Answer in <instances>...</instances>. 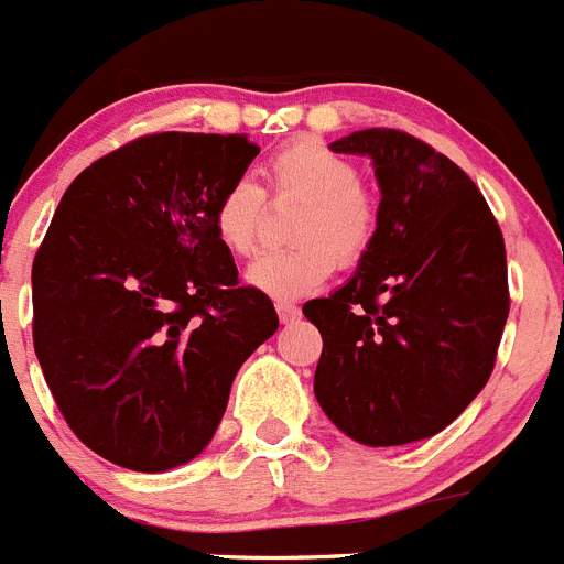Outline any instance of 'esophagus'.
I'll return each mask as SVG.
<instances>
[{
	"mask_svg": "<svg viewBox=\"0 0 564 564\" xmlns=\"http://www.w3.org/2000/svg\"><path fill=\"white\" fill-rule=\"evenodd\" d=\"M276 313H279V318H282V325H288V322H296L299 318V307L293 305V302H285V299H279L276 302Z\"/></svg>",
	"mask_w": 564,
	"mask_h": 564,
	"instance_id": "obj_1",
	"label": "esophagus"
}]
</instances>
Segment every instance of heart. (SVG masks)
I'll return each instance as SVG.
<instances>
[{
	"mask_svg": "<svg viewBox=\"0 0 564 564\" xmlns=\"http://www.w3.org/2000/svg\"><path fill=\"white\" fill-rule=\"evenodd\" d=\"M273 197L302 200L291 237L296 246L259 253L248 265V285L273 299L311 293L336 268L356 265L378 234V203L361 186L358 166L316 138H299L271 154L265 166ZM265 212V194L251 177H237L212 208L217 239L237 257L253 253Z\"/></svg>",
	"mask_w": 564,
	"mask_h": 564,
	"instance_id": "heart-1",
	"label": "heart"
}]
</instances>
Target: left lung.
Segmentation results:
<instances>
[{
	"label": "left lung",
	"mask_w": 564,
	"mask_h": 564,
	"mask_svg": "<svg viewBox=\"0 0 564 564\" xmlns=\"http://www.w3.org/2000/svg\"><path fill=\"white\" fill-rule=\"evenodd\" d=\"M330 149L370 158L381 203L350 282L302 307L325 341L313 390L352 441H423L495 370L511 305L502 231L471 177L412 134L361 129Z\"/></svg>",
	"instance_id": "obj_1"
}]
</instances>
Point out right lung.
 <instances>
[{
	"label": "right lung",
	"instance_id": "right-lung-1",
	"mask_svg": "<svg viewBox=\"0 0 564 564\" xmlns=\"http://www.w3.org/2000/svg\"><path fill=\"white\" fill-rule=\"evenodd\" d=\"M259 154L246 134L158 132L69 183L33 259V347L84 446L132 471L200 455L237 370L279 327L212 226Z\"/></svg>",
	"mask_w": 564,
	"mask_h": 564
}]
</instances>
